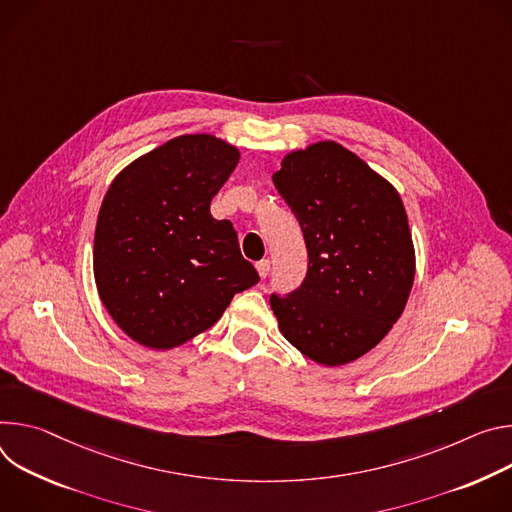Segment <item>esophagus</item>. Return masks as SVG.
<instances>
[{"instance_id":"esophagus-1","label":"esophagus","mask_w":512,"mask_h":512,"mask_svg":"<svg viewBox=\"0 0 512 512\" xmlns=\"http://www.w3.org/2000/svg\"><path fill=\"white\" fill-rule=\"evenodd\" d=\"M256 270H258V274H260L262 278H266V276H268V272H270V260H268V258H264V260L256 262Z\"/></svg>"}]
</instances>
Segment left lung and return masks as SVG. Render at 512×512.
Here are the masks:
<instances>
[{
	"instance_id": "1",
	"label": "left lung",
	"mask_w": 512,
	"mask_h": 512,
	"mask_svg": "<svg viewBox=\"0 0 512 512\" xmlns=\"http://www.w3.org/2000/svg\"><path fill=\"white\" fill-rule=\"evenodd\" d=\"M272 181L309 254L301 287L270 295L280 333L317 364L354 362L390 331L413 289L415 248L401 195L331 140L287 154Z\"/></svg>"
}]
</instances>
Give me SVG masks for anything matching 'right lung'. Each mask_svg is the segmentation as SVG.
I'll list each match as a JSON object with an SVG mask.
<instances>
[{"mask_svg":"<svg viewBox=\"0 0 512 512\" xmlns=\"http://www.w3.org/2000/svg\"><path fill=\"white\" fill-rule=\"evenodd\" d=\"M240 160L211 134H185L136 158L109 185L95 227L103 307L134 342L177 348L260 280L211 199Z\"/></svg>","mask_w":512,"mask_h":512,"instance_id":"obj_1","label":"right lung"}]
</instances>
